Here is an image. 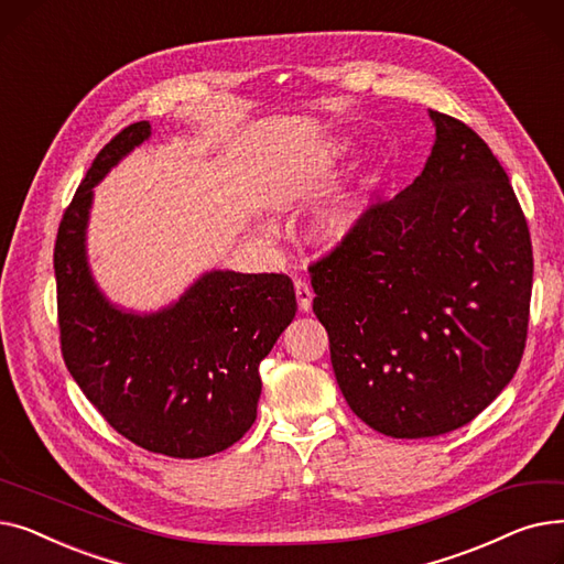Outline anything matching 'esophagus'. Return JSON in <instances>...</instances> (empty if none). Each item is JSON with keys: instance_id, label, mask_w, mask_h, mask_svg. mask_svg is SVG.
<instances>
[{"instance_id": "1", "label": "esophagus", "mask_w": 564, "mask_h": 564, "mask_svg": "<svg viewBox=\"0 0 564 564\" xmlns=\"http://www.w3.org/2000/svg\"><path fill=\"white\" fill-rule=\"evenodd\" d=\"M294 292H297V304L300 308L306 313L311 311V304H313V290L308 288V283H304L302 279L294 281Z\"/></svg>"}]
</instances>
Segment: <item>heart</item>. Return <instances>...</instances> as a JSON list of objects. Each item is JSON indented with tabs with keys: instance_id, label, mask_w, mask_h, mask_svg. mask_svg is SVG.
<instances>
[{
	"instance_id": "heart-1",
	"label": "heart",
	"mask_w": 564,
	"mask_h": 564,
	"mask_svg": "<svg viewBox=\"0 0 564 564\" xmlns=\"http://www.w3.org/2000/svg\"><path fill=\"white\" fill-rule=\"evenodd\" d=\"M345 153V145L343 143H329L324 148L322 153V162H334ZM361 215V207L354 198H345L336 205H332L327 213H324L317 221V232L324 242H340L345 235H349V230L357 226Z\"/></svg>"
}]
</instances>
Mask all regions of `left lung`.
Segmentation results:
<instances>
[{"instance_id":"8db88e82","label":"left lung","mask_w":564,"mask_h":564,"mask_svg":"<svg viewBox=\"0 0 564 564\" xmlns=\"http://www.w3.org/2000/svg\"><path fill=\"white\" fill-rule=\"evenodd\" d=\"M430 116L423 173L308 267L338 387L393 438L470 423L514 377L528 336L532 247L510 177L478 132Z\"/></svg>"}]
</instances>
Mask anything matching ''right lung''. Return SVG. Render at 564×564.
<instances>
[{"mask_svg": "<svg viewBox=\"0 0 564 564\" xmlns=\"http://www.w3.org/2000/svg\"><path fill=\"white\" fill-rule=\"evenodd\" d=\"M151 134L118 132L77 187L54 242L58 340L66 368L102 419L139 448L196 459L240 441L256 421L260 361L297 313L285 274L210 272L153 315L113 308L84 253L94 185Z\"/></svg>", "mask_w": 564, "mask_h": 564, "instance_id": "right-lung-1", "label": "right lung"}]
</instances>
